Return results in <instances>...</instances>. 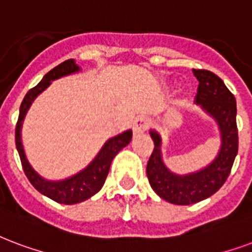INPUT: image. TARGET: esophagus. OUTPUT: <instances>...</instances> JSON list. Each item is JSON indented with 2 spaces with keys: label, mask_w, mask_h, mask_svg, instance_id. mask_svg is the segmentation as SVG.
I'll use <instances>...</instances> for the list:
<instances>
[{
  "label": "esophagus",
  "mask_w": 252,
  "mask_h": 252,
  "mask_svg": "<svg viewBox=\"0 0 252 252\" xmlns=\"http://www.w3.org/2000/svg\"><path fill=\"white\" fill-rule=\"evenodd\" d=\"M148 128V119L144 116L136 117V120L133 121V126H132V129H133V133L135 135H140V133H144Z\"/></svg>",
  "instance_id": "34e87169"
}]
</instances>
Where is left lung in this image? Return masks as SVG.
I'll return each mask as SVG.
<instances>
[{"mask_svg": "<svg viewBox=\"0 0 252 252\" xmlns=\"http://www.w3.org/2000/svg\"><path fill=\"white\" fill-rule=\"evenodd\" d=\"M199 81L195 102L215 119L220 131L221 145L215 160L200 171L178 175L167 168L161 158V137L151 129L155 143L147 176L151 187L161 199L172 204L188 206L204 200L224 184L238 154L236 101L220 77L206 69H192Z\"/></svg>", "mask_w": 252, "mask_h": 252, "instance_id": "8db88e82", "label": "left lung"}]
</instances>
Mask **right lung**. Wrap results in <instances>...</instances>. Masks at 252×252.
<instances>
[{
  "label": "right lung",
  "mask_w": 252,
  "mask_h": 252,
  "mask_svg": "<svg viewBox=\"0 0 252 252\" xmlns=\"http://www.w3.org/2000/svg\"><path fill=\"white\" fill-rule=\"evenodd\" d=\"M79 70V65L76 64L74 60L72 59L66 60L64 63L57 65L56 68L49 70L44 76V79L25 94V97L21 102V107H20V115H18V121H17L16 126V147L27 178L29 179L32 186L36 188L38 192L45 195L55 202L63 203V204H76V203L84 202V200L93 196L94 193H97L104 186V182L107 179L113 158L124 147L129 144L132 139L131 129L123 132L115 137H111L105 144L102 145L97 156L92 160V163L89 164L87 168H84L79 173H76L68 179H64V180H59V182L46 180L33 169V167L28 161L27 155H25V151L22 147L21 126L24 117L27 115L28 109L32 105L33 100L42 91H45L49 87L50 81L68 76V74L76 73Z\"/></svg>",
  "instance_id": "add662e5"
}]
</instances>
